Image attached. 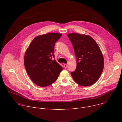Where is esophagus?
I'll return each instance as SVG.
<instances>
[{
    "instance_id": "esophagus-1",
    "label": "esophagus",
    "mask_w": 122,
    "mask_h": 122,
    "mask_svg": "<svg viewBox=\"0 0 122 122\" xmlns=\"http://www.w3.org/2000/svg\"><path fill=\"white\" fill-rule=\"evenodd\" d=\"M64 67H65V68H66L67 67V65L66 64H64Z\"/></svg>"
}]
</instances>
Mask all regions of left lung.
<instances>
[{"label": "left lung", "mask_w": 122, "mask_h": 122, "mask_svg": "<svg viewBox=\"0 0 122 122\" xmlns=\"http://www.w3.org/2000/svg\"><path fill=\"white\" fill-rule=\"evenodd\" d=\"M77 58L76 70L71 72L74 81L82 86L94 84L100 77L104 58L96 41L90 36L78 33L68 34Z\"/></svg>", "instance_id": "1"}]
</instances>
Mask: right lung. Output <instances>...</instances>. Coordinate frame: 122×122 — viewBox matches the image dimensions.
<instances>
[{
  "mask_svg": "<svg viewBox=\"0 0 122 122\" xmlns=\"http://www.w3.org/2000/svg\"><path fill=\"white\" fill-rule=\"evenodd\" d=\"M62 35L49 33L37 36L30 44L24 58L25 70L31 80L38 86L45 87L57 79L63 67L55 58L54 48Z\"/></svg>",
  "mask_w": 122,
  "mask_h": 122,
  "instance_id": "obj_1",
  "label": "right lung"
}]
</instances>
